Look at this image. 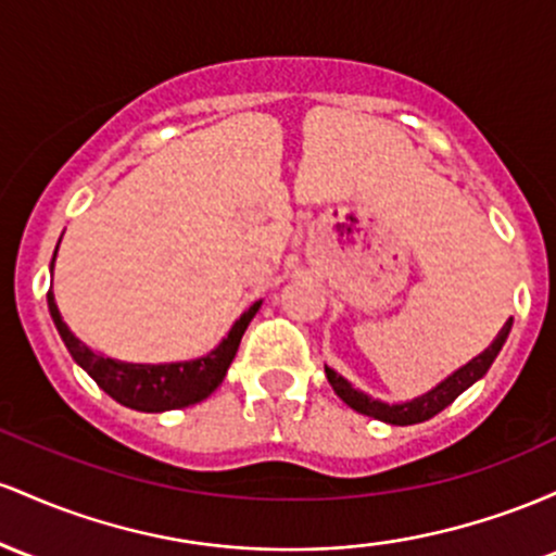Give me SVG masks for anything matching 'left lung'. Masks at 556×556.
I'll list each match as a JSON object with an SVG mask.
<instances>
[{
	"label": "left lung",
	"instance_id": "1",
	"mask_svg": "<svg viewBox=\"0 0 556 556\" xmlns=\"http://www.w3.org/2000/svg\"><path fill=\"white\" fill-rule=\"evenodd\" d=\"M509 330H513V317L504 323V328L498 330L496 339L491 341L478 357H472L467 365L457 367L452 376H446L439 386H433V389L426 391V394L409 399V402H402V404H389V402H380V399L367 396L365 391L354 389L344 376H339V372L328 365H326V376H328V383L333 386L336 396H339L344 404H349L354 413L376 417V420L389 422V426H415V422H426L433 415H439L441 409H446L454 399L463 394V391L470 389L472 383H478V380L489 372V367L494 365L498 352H502L504 341H507Z\"/></svg>",
	"mask_w": 556,
	"mask_h": 556
}]
</instances>
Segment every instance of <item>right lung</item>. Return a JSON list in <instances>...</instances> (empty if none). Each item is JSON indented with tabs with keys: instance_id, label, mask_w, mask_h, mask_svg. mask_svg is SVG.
Segmentation results:
<instances>
[{
	"instance_id": "1",
	"label": "right lung",
	"mask_w": 556,
	"mask_h": 556,
	"mask_svg": "<svg viewBox=\"0 0 556 556\" xmlns=\"http://www.w3.org/2000/svg\"><path fill=\"white\" fill-rule=\"evenodd\" d=\"M54 257H58V252H54ZM54 257L52 265H49L52 270ZM47 304L49 315H52L54 326L60 330V339L65 341L71 357L97 380V386L104 394H110L117 404H123V407L139 409V413H167V409H180L189 407V404L202 402V399H207L212 391L223 383L230 362H233L236 352H239L241 336H244L252 317L257 315L262 299L254 302L252 307L230 326L226 339L212 349V352L204 354V357L186 362H165V365H139V362L102 357V354H97L93 349L86 346L84 341L67 328L52 291L47 294Z\"/></svg>"
}]
</instances>
